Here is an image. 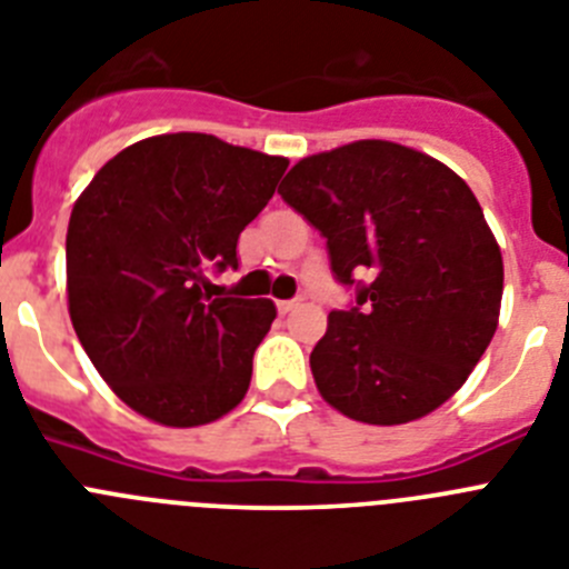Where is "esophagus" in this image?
Wrapping results in <instances>:
<instances>
[{
  "mask_svg": "<svg viewBox=\"0 0 569 569\" xmlns=\"http://www.w3.org/2000/svg\"><path fill=\"white\" fill-rule=\"evenodd\" d=\"M301 305V296L299 299H281L276 301V308H279V313H290V310H296Z\"/></svg>",
  "mask_w": 569,
  "mask_h": 569,
  "instance_id": "1",
  "label": "esophagus"
}]
</instances>
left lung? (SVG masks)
Wrapping results in <instances>:
<instances>
[{
    "label": "left lung",
    "instance_id": "left-lung-1",
    "mask_svg": "<svg viewBox=\"0 0 569 569\" xmlns=\"http://www.w3.org/2000/svg\"><path fill=\"white\" fill-rule=\"evenodd\" d=\"M281 199L328 239L356 299L310 353L316 387L365 425L445 405L499 325L505 264L465 179L405 144L365 139L301 159Z\"/></svg>",
    "mask_w": 569,
    "mask_h": 569
}]
</instances>
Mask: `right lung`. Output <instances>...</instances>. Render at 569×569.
Masks as SVG:
<instances>
[{"label":"right lung","mask_w":569,"mask_h":569,"mask_svg":"<svg viewBox=\"0 0 569 569\" xmlns=\"http://www.w3.org/2000/svg\"><path fill=\"white\" fill-rule=\"evenodd\" d=\"M288 159L208 133L150 136L116 153L68 224V310L113 393L168 427L230 413L276 319L270 299H210L204 273L239 268V233Z\"/></svg>","instance_id":"add662e5"}]
</instances>
